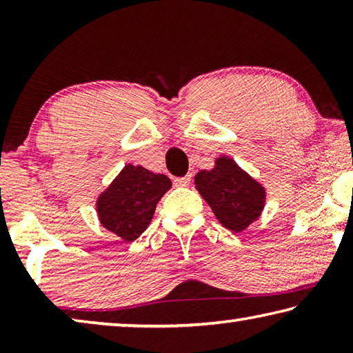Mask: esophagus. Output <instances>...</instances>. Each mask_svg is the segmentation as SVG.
I'll list each match as a JSON object with an SVG mask.
<instances>
[{"label":"esophagus","instance_id":"34e87169","mask_svg":"<svg viewBox=\"0 0 353 353\" xmlns=\"http://www.w3.org/2000/svg\"><path fill=\"white\" fill-rule=\"evenodd\" d=\"M190 182H191V176H190V174L183 176V177L174 179V185H176V187H188Z\"/></svg>","mask_w":353,"mask_h":353}]
</instances>
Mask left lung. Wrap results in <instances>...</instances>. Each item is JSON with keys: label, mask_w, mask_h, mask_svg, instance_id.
<instances>
[{"label": "left lung", "mask_w": 353, "mask_h": 353, "mask_svg": "<svg viewBox=\"0 0 353 353\" xmlns=\"http://www.w3.org/2000/svg\"><path fill=\"white\" fill-rule=\"evenodd\" d=\"M194 185L216 219L232 232L246 230L265 208V187L227 155L214 160V168L199 171Z\"/></svg>", "instance_id": "1"}]
</instances>
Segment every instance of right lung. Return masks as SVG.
Wrapping results in <instances>:
<instances>
[{
    "mask_svg": "<svg viewBox=\"0 0 353 353\" xmlns=\"http://www.w3.org/2000/svg\"><path fill=\"white\" fill-rule=\"evenodd\" d=\"M171 188L165 174L126 165L97 199L99 223L124 241L139 238L154 216L155 205Z\"/></svg>",
    "mask_w": 353,
    "mask_h": 353,
    "instance_id": "right-lung-1",
    "label": "right lung"
}]
</instances>
